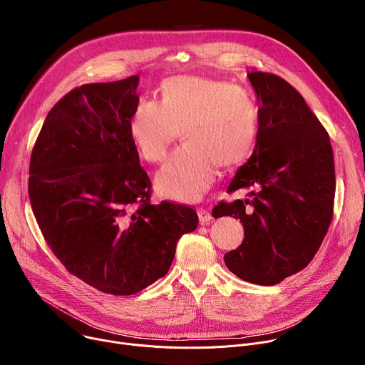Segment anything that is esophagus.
<instances>
[{
  "instance_id": "obj_1",
  "label": "esophagus",
  "mask_w": 365,
  "mask_h": 365,
  "mask_svg": "<svg viewBox=\"0 0 365 365\" xmlns=\"http://www.w3.org/2000/svg\"><path fill=\"white\" fill-rule=\"evenodd\" d=\"M197 217H199V221H200L202 225L210 224L212 221L211 212L207 211V210H205V207H199V210H197Z\"/></svg>"
}]
</instances>
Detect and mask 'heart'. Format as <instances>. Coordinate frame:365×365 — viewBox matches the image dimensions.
<instances>
[{"mask_svg":"<svg viewBox=\"0 0 365 365\" xmlns=\"http://www.w3.org/2000/svg\"><path fill=\"white\" fill-rule=\"evenodd\" d=\"M160 99L141 101L128 133L141 158L158 163L182 131L185 144L155 175V187L172 199L197 200L215 182L220 165H242L257 147L259 110L254 93L232 82L172 76Z\"/></svg>","mask_w":365,"mask_h":365,"instance_id":"b5f03b06","label":"heart"}]
</instances>
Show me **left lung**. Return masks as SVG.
Instances as JSON below:
<instances>
[{"label": "left lung", "mask_w": 365, "mask_h": 365, "mask_svg": "<svg viewBox=\"0 0 365 365\" xmlns=\"http://www.w3.org/2000/svg\"><path fill=\"white\" fill-rule=\"evenodd\" d=\"M259 134L227 192L255 187L250 199L220 202L214 218L242 222V244L224 255L237 277L273 286L303 270L318 252L334 214L335 165L329 135L284 79L251 72Z\"/></svg>", "instance_id": "1"}]
</instances>
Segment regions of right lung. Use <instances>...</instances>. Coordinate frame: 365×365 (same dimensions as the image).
I'll return each instance as SVG.
<instances>
[{
    "mask_svg": "<svg viewBox=\"0 0 365 365\" xmlns=\"http://www.w3.org/2000/svg\"><path fill=\"white\" fill-rule=\"evenodd\" d=\"M138 75L72 89L47 114L30 159L40 231L66 270L99 292L128 296L166 276L190 206L150 202L128 121Z\"/></svg>",
    "mask_w": 365,
    "mask_h": 365,
    "instance_id": "1",
    "label": "right lung"
}]
</instances>
